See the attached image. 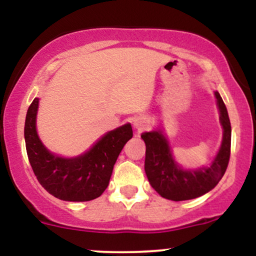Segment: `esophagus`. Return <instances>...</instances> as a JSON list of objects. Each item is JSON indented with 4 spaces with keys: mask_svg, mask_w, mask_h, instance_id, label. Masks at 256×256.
Here are the masks:
<instances>
[{
    "mask_svg": "<svg viewBox=\"0 0 256 256\" xmlns=\"http://www.w3.org/2000/svg\"><path fill=\"white\" fill-rule=\"evenodd\" d=\"M146 122H148V120L144 116H138L134 120V128H138V130H142V128H144L146 126Z\"/></svg>",
    "mask_w": 256,
    "mask_h": 256,
    "instance_id": "esophagus-1",
    "label": "esophagus"
}]
</instances>
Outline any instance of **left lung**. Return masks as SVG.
I'll return each mask as SVG.
<instances>
[{
    "mask_svg": "<svg viewBox=\"0 0 256 256\" xmlns=\"http://www.w3.org/2000/svg\"><path fill=\"white\" fill-rule=\"evenodd\" d=\"M216 98L224 136L218 155L207 168L184 171L174 162L166 138L160 131L142 134L146 143V174L155 192L162 198L172 201L200 198L210 192L224 176L231 154V124L228 110L218 91H216Z\"/></svg>",
    "mask_w": 256,
    "mask_h": 256,
    "instance_id": "left-lung-1",
    "label": "left lung"
}]
</instances>
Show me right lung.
Masks as SVG:
<instances>
[{
  "instance_id": "right-lung-1",
  "label": "right lung",
  "mask_w": 256,
  "mask_h": 256,
  "mask_svg": "<svg viewBox=\"0 0 256 256\" xmlns=\"http://www.w3.org/2000/svg\"><path fill=\"white\" fill-rule=\"evenodd\" d=\"M37 110L38 98H34L26 114L24 134L28 161L40 184L64 201H90L101 196L120 152L134 136L131 125L108 132L82 156L64 158L46 150L38 138Z\"/></svg>"
}]
</instances>
